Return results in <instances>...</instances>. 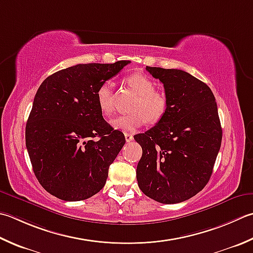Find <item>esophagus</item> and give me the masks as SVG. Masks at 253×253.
Wrapping results in <instances>:
<instances>
[{
	"instance_id": "esophagus-1",
	"label": "esophagus",
	"mask_w": 253,
	"mask_h": 253,
	"mask_svg": "<svg viewBox=\"0 0 253 253\" xmlns=\"http://www.w3.org/2000/svg\"><path fill=\"white\" fill-rule=\"evenodd\" d=\"M125 139L127 142H130L132 139H133V136L132 133H129V132H126L125 133Z\"/></svg>"
}]
</instances>
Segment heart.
Masks as SVG:
<instances>
[{"label":"heart","instance_id":"heart-1","mask_svg":"<svg viewBox=\"0 0 253 253\" xmlns=\"http://www.w3.org/2000/svg\"><path fill=\"white\" fill-rule=\"evenodd\" d=\"M126 81L132 91L138 94L131 107L135 112L113 118L111 120L112 127L122 131H133L147 122L159 123L166 116L169 107L167 94L156 90V82L143 73H132L127 77ZM96 103L100 111L105 115L114 112L115 95L110 82H104L98 86Z\"/></svg>","mask_w":253,"mask_h":253}]
</instances>
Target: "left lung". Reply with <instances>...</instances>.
Wrapping results in <instances>:
<instances>
[{"instance_id": "1", "label": "left lung", "mask_w": 253, "mask_h": 253, "mask_svg": "<svg viewBox=\"0 0 253 253\" xmlns=\"http://www.w3.org/2000/svg\"><path fill=\"white\" fill-rule=\"evenodd\" d=\"M169 100L166 116L135 140L142 148L136 176L145 195L162 204L191 199L204 189L221 145L215 96L207 84L177 69L147 67Z\"/></svg>"}]
</instances>
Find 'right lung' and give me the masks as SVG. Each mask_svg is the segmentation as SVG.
Returning a JSON list of instances; mask_svg holds the SVG:
<instances>
[{
  "instance_id": "right-lung-1",
  "label": "right lung",
  "mask_w": 253,
  "mask_h": 253,
  "mask_svg": "<svg viewBox=\"0 0 253 253\" xmlns=\"http://www.w3.org/2000/svg\"><path fill=\"white\" fill-rule=\"evenodd\" d=\"M130 61L77 64L44 80L25 131L33 170L51 195L86 200L105 185L125 136L102 116L96 91Z\"/></svg>"
}]
</instances>
